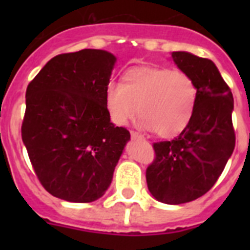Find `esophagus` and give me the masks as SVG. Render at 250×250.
<instances>
[{
    "mask_svg": "<svg viewBox=\"0 0 250 250\" xmlns=\"http://www.w3.org/2000/svg\"><path fill=\"white\" fill-rule=\"evenodd\" d=\"M131 136H132L133 139H141V140L144 139V136H143V135H140L139 132H136V131H131Z\"/></svg>",
    "mask_w": 250,
    "mask_h": 250,
    "instance_id": "34e87169",
    "label": "esophagus"
}]
</instances>
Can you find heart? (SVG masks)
<instances>
[{"instance_id": "obj_1", "label": "heart", "mask_w": 250, "mask_h": 250, "mask_svg": "<svg viewBox=\"0 0 250 250\" xmlns=\"http://www.w3.org/2000/svg\"><path fill=\"white\" fill-rule=\"evenodd\" d=\"M198 88L186 71L166 67H135L122 83H109L105 106L110 119L125 125L139 113L141 125L161 137L180 135L193 118Z\"/></svg>"}]
</instances>
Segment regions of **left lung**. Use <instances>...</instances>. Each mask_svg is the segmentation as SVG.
<instances>
[{
  "mask_svg": "<svg viewBox=\"0 0 250 250\" xmlns=\"http://www.w3.org/2000/svg\"><path fill=\"white\" fill-rule=\"evenodd\" d=\"M174 62L198 88L193 118L174 140L154 143L156 158L146 168V184L156 200L179 205L211 189L235 149L233 97L208 58L174 52Z\"/></svg>",
  "mask_w": 250,
  "mask_h": 250,
  "instance_id": "left-lung-1",
  "label": "left lung"
}]
</instances>
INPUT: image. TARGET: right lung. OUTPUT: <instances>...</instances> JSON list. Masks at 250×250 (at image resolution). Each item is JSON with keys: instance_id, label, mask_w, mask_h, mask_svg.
<instances>
[{"instance_id": "right-lung-1", "label": "right lung", "mask_w": 250, "mask_h": 250, "mask_svg": "<svg viewBox=\"0 0 250 250\" xmlns=\"http://www.w3.org/2000/svg\"><path fill=\"white\" fill-rule=\"evenodd\" d=\"M114 63L105 50L64 53L27 86L21 140L37 179L54 197L96 201L111 183L131 136L110 122L105 106Z\"/></svg>"}]
</instances>
